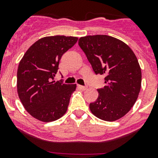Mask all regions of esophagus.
<instances>
[{
	"label": "esophagus",
	"instance_id": "esophagus-1",
	"mask_svg": "<svg viewBox=\"0 0 158 158\" xmlns=\"http://www.w3.org/2000/svg\"><path fill=\"white\" fill-rule=\"evenodd\" d=\"M77 87L81 89V90H86L88 89V86L87 85H78Z\"/></svg>",
	"mask_w": 158,
	"mask_h": 158
}]
</instances>
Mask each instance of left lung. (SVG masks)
<instances>
[{"label":"left lung","instance_id":"1","mask_svg":"<svg viewBox=\"0 0 158 158\" xmlns=\"http://www.w3.org/2000/svg\"><path fill=\"white\" fill-rule=\"evenodd\" d=\"M96 74L104 76L106 85L98 89L97 100L89 104L93 115L104 121L122 118L139 96L142 72L135 53L121 40L105 35L79 39Z\"/></svg>","mask_w":158,"mask_h":158}]
</instances>
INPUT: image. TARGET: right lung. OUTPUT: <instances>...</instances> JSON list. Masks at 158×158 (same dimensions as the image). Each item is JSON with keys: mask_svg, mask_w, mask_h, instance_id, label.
I'll return each instance as SVG.
<instances>
[{"mask_svg": "<svg viewBox=\"0 0 158 158\" xmlns=\"http://www.w3.org/2000/svg\"><path fill=\"white\" fill-rule=\"evenodd\" d=\"M73 36L42 38L32 44L17 70L19 98L31 115L43 122L58 119L66 112L76 85L55 81L60 59L77 41Z\"/></svg>", "mask_w": 158, "mask_h": 158, "instance_id": "1", "label": "right lung"}]
</instances>
